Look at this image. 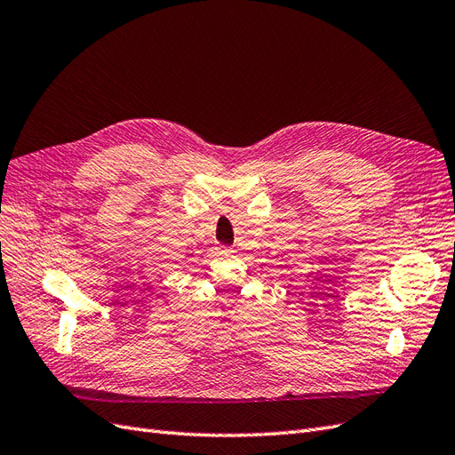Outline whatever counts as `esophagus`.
Instances as JSON below:
<instances>
[{
	"label": "esophagus",
	"instance_id": "1",
	"mask_svg": "<svg viewBox=\"0 0 455 455\" xmlns=\"http://www.w3.org/2000/svg\"><path fill=\"white\" fill-rule=\"evenodd\" d=\"M233 252V249H231V246H218V254H224V256H228V254H231Z\"/></svg>",
	"mask_w": 455,
	"mask_h": 455
}]
</instances>
